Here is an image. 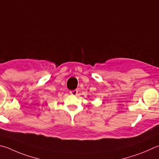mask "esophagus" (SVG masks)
<instances>
[{"mask_svg": "<svg viewBox=\"0 0 159 159\" xmlns=\"http://www.w3.org/2000/svg\"><path fill=\"white\" fill-rule=\"evenodd\" d=\"M70 94L71 95H74V96H76V95L78 94V90H76V89H74V90H71L70 92Z\"/></svg>", "mask_w": 159, "mask_h": 159, "instance_id": "esophagus-1", "label": "esophagus"}]
</instances>
